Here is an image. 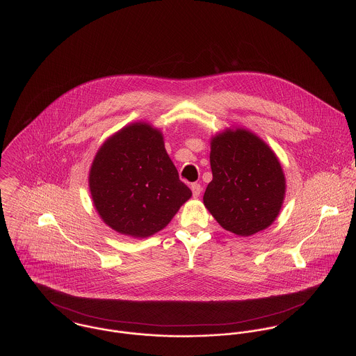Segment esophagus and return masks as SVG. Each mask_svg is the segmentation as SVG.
I'll return each mask as SVG.
<instances>
[{"mask_svg": "<svg viewBox=\"0 0 356 356\" xmlns=\"http://www.w3.org/2000/svg\"><path fill=\"white\" fill-rule=\"evenodd\" d=\"M191 188H192V192H193V197H198L202 192V188H201L200 184H192Z\"/></svg>", "mask_w": 356, "mask_h": 356, "instance_id": "esophagus-1", "label": "esophagus"}]
</instances>
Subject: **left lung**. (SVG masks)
Masks as SVG:
<instances>
[{
  "mask_svg": "<svg viewBox=\"0 0 356 356\" xmlns=\"http://www.w3.org/2000/svg\"><path fill=\"white\" fill-rule=\"evenodd\" d=\"M212 181L204 205L227 231L250 236L270 226L286 194L275 152L254 133L228 129L211 140Z\"/></svg>",
  "mask_w": 356,
  "mask_h": 356,
  "instance_id": "1",
  "label": "left lung"
}]
</instances>
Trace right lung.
<instances>
[{"label":"right lung","instance_id":"1","mask_svg":"<svg viewBox=\"0 0 356 356\" xmlns=\"http://www.w3.org/2000/svg\"><path fill=\"white\" fill-rule=\"evenodd\" d=\"M90 191L103 222L133 238L163 229L192 195L165 152L162 131L144 122L104 141L91 165Z\"/></svg>","mask_w":356,"mask_h":356}]
</instances>
